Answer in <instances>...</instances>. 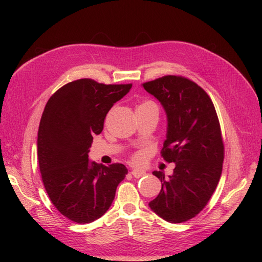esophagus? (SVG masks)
I'll list each match as a JSON object with an SVG mask.
<instances>
[{"mask_svg":"<svg viewBox=\"0 0 262 262\" xmlns=\"http://www.w3.org/2000/svg\"><path fill=\"white\" fill-rule=\"evenodd\" d=\"M131 173H132V176H133V177H136V178H141V177H143V176L145 175V171H144L143 169L136 168V169H132V170H131Z\"/></svg>","mask_w":262,"mask_h":262,"instance_id":"1","label":"esophagus"}]
</instances>
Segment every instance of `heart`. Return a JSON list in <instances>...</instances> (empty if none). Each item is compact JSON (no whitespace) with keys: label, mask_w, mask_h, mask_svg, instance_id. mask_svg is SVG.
Wrapping results in <instances>:
<instances>
[{"label":"heart","mask_w":262,"mask_h":262,"mask_svg":"<svg viewBox=\"0 0 262 262\" xmlns=\"http://www.w3.org/2000/svg\"><path fill=\"white\" fill-rule=\"evenodd\" d=\"M148 104H152V101H148V100L143 101V102H141V104H140L139 106H145V105H148ZM139 106H138V107H139Z\"/></svg>","instance_id":"obj_1"}]
</instances>
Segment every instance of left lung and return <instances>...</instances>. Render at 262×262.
I'll return each mask as SVG.
<instances>
[{"mask_svg": "<svg viewBox=\"0 0 262 262\" xmlns=\"http://www.w3.org/2000/svg\"><path fill=\"white\" fill-rule=\"evenodd\" d=\"M142 86L167 115L161 153L176 164L168 179L163 171H153L162 189L148 205L169 223H182L203 210L219 184L224 160L219 118L209 95L186 77L166 75Z\"/></svg>", "mask_w": 262, "mask_h": 262, "instance_id": "1", "label": "left lung"}]
</instances>
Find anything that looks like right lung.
<instances>
[{
	"instance_id": "right-lung-1",
	"label": "right lung",
	"mask_w": 262,
	"mask_h": 262,
	"mask_svg": "<svg viewBox=\"0 0 262 262\" xmlns=\"http://www.w3.org/2000/svg\"><path fill=\"white\" fill-rule=\"evenodd\" d=\"M131 87L81 78L62 86L45 107L37 140L39 169L54 207L75 223L104 215L128 173L123 164L90 162L89 152L110 108Z\"/></svg>"
}]
</instances>
